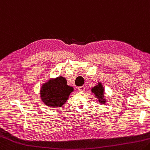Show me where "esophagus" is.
Segmentation results:
<instances>
[{
    "label": "esophagus",
    "instance_id": "1",
    "mask_svg": "<svg viewBox=\"0 0 150 150\" xmlns=\"http://www.w3.org/2000/svg\"><path fill=\"white\" fill-rule=\"evenodd\" d=\"M77 90L79 91V92H83L85 90V87L84 86H79L77 88Z\"/></svg>",
    "mask_w": 150,
    "mask_h": 150
}]
</instances>
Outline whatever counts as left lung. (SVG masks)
Masks as SVG:
<instances>
[{"label": "left lung", "mask_w": 150, "mask_h": 150, "mask_svg": "<svg viewBox=\"0 0 150 150\" xmlns=\"http://www.w3.org/2000/svg\"><path fill=\"white\" fill-rule=\"evenodd\" d=\"M92 92L94 93L96 98L98 99L99 103L102 104L106 103L107 100L104 98V88L103 86L101 83H98V85L92 88Z\"/></svg>", "instance_id": "8db88e82"}]
</instances>
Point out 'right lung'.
I'll return each mask as SVG.
<instances>
[{
    "instance_id": "obj_1",
    "label": "right lung",
    "mask_w": 150,
    "mask_h": 150,
    "mask_svg": "<svg viewBox=\"0 0 150 150\" xmlns=\"http://www.w3.org/2000/svg\"><path fill=\"white\" fill-rule=\"evenodd\" d=\"M73 91V88L67 84L66 78L58 77L50 79L44 83L40 90L42 101L49 107H60L65 103Z\"/></svg>"
}]
</instances>
